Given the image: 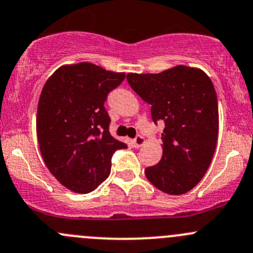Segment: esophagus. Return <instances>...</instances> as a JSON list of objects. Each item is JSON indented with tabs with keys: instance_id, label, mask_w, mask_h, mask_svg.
<instances>
[{
	"instance_id": "1",
	"label": "esophagus",
	"mask_w": 253,
	"mask_h": 253,
	"mask_svg": "<svg viewBox=\"0 0 253 253\" xmlns=\"http://www.w3.org/2000/svg\"><path fill=\"white\" fill-rule=\"evenodd\" d=\"M144 144V138H143L142 136H136V138L133 139V141H132V145H133L134 148H139V147H142V145Z\"/></svg>"
}]
</instances>
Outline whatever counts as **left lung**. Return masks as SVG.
Listing matches in <instances>:
<instances>
[{
  "mask_svg": "<svg viewBox=\"0 0 253 253\" xmlns=\"http://www.w3.org/2000/svg\"><path fill=\"white\" fill-rule=\"evenodd\" d=\"M127 82L163 121V157L144 170L148 180L169 195L192 190L205 176L216 147L218 98L211 78L198 68L176 66L158 75L128 73Z\"/></svg>",
  "mask_w": 253,
  "mask_h": 253,
  "instance_id": "left-lung-1",
  "label": "left lung"
}]
</instances>
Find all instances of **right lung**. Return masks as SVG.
I'll return each mask as SVG.
<instances>
[{
  "label": "right lung",
  "mask_w": 253,
  "mask_h": 253,
  "mask_svg": "<svg viewBox=\"0 0 253 253\" xmlns=\"http://www.w3.org/2000/svg\"><path fill=\"white\" fill-rule=\"evenodd\" d=\"M125 73L82 62L58 68L39 99L37 132L40 152L50 172L71 191L88 193L106 180L111 159L127 144L109 132L106 111L110 91Z\"/></svg>",
  "instance_id": "right-lung-1"
}]
</instances>
